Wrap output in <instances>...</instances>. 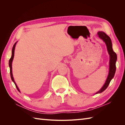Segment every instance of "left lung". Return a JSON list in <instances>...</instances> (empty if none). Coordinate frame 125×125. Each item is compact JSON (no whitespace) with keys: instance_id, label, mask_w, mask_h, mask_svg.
Returning <instances> with one entry per match:
<instances>
[{"instance_id":"1","label":"left lung","mask_w":125,"mask_h":125,"mask_svg":"<svg viewBox=\"0 0 125 125\" xmlns=\"http://www.w3.org/2000/svg\"><path fill=\"white\" fill-rule=\"evenodd\" d=\"M97 35L100 38L103 40L106 44V45L107 51L109 55V56H110V59H109V73L106 80V82L103 87L95 94L103 92L107 88V86H108L112 79L114 77V74L116 71V62L117 60V55L113 51L112 48V43L110 37L107 35L106 34L103 32H99L97 33Z\"/></svg>"}]
</instances>
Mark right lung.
I'll return each instance as SVG.
<instances>
[{
  "label": "right lung",
  "instance_id": "add662e5",
  "mask_svg": "<svg viewBox=\"0 0 125 125\" xmlns=\"http://www.w3.org/2000/svg\"><path fill=\"white\" fill-rule=\"evenodd\" d=\"M17 43L16 42L14 43V44L13 45V46L12 47V56H11V57L10 58V59H9V67H10V76H11V80H12V81L14 82V84L16 85V88L17 89V90H18V91L20 92V90L19 89L17 85V84L16 83V82H15L14 80V79H13V75H12V60H13V57H14V49H15V47H16V45Z\"/></svg>",
  "mask_w": 125,
  "mask_h": 125
}]
</instances>
